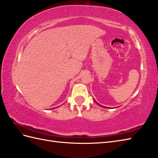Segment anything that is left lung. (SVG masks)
Instances as JSON below:
<instances>
[{
  "mask_svg": "<svg viewBox=\"0 0 158 158\" xmlns=\"http://www.w3.org/2000/svg\"><path fill=\"white\" fill-rule=\"evenodd\" d=\"M99 106H101V105H99ZM102 107H103V106H102ZM105 107V108H107V107Z\"/></svg>",
  "mask_w": 158,
  "mask_h": 158,
  "instance_id": "left-lung-1",
  "label": "left lung"
}]
</instances>
